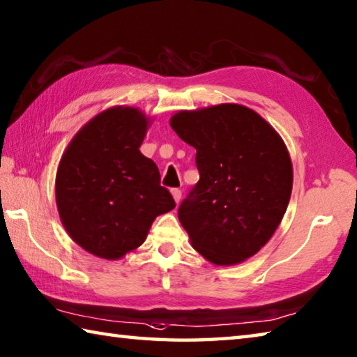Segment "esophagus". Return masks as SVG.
I'll return each instance as SVG.
<instances>
[{
    "instance_id": "1",
    "label": "esophagus",
    "mask_w": 357,
    "mask_h": 357,
    "mask_svg": "<svg viewBox=\"0 0 357 357\" xmlns=\"http://www.w3.org/2000/svg\"><path fill=\"white\" fill-rule=\"evenodd\" d=\"M172 195H173L174 201H176V203H179L181 197H183V192H181L179 189H173V190H172Z\"/></svg>"
}]
</instances>
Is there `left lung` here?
<instances>
[{"label":"left lung","mask_w":357,"mask_h":357,"mask_svg":"<svg viewBox=\"0 0 357 357\" xmlns=\"http://www.w3.org/2000/svg\"><path fill=\"white\" fill-rule=\"evenodd\" d=\"M170 126L197 150L199 181L178 209L193 248L217 265L256 255L290 199L294 172L282 139L238 105L178 112Z\"/></svg>","instance_id":"8db88e82"}]
</instances>
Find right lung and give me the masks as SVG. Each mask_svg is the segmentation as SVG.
<instances>
[{"mask_svg": "<svg viewBox=\"0 0 357 357\" xmlns=\"http://www.w3.org/2000/svg\"><path fill=\"white\" fill-rule=\"evenodd\" d=\"M148 120L134 107L96 115L63 153L56 203L67 232L84 250L119 259L145 242L154 218L174 209L159 168L140 153Z\"/></svg>", "mask_w": 357, "mask_h": 357, "instance_id": "right-lung-1", "label": "right lung"}]
</instances>
